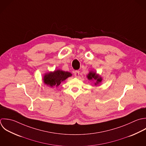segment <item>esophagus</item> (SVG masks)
Segmentation results:
<instances>
[{"instance_id": "34e87169", "label": "esophagus", "mask_w": 146, "mask_h": 146, "mask_svg": "<svg viewBox=\"0 0 146 146\" xmlns=\"http://www.w3.org/2000/svg\"><path fill=\"white\" fill-rule=\"evenodd\" d=\"M79 75H80V71L79 70H76L74 72V76H75V77H78L79 76Z\"/></svg>"}]
</instances>
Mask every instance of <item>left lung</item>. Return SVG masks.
Listing matches in <instances>:
<instances>
[{
  "label": "left lung",
  "instance_id": "1",
  "mask_svg": "<svg viewBox=\"0 0 146 146\" xmlns=\"http://www.w3.org/2000/svg\"><path fill=\"white\" fill-rule=\"evenodd\" d=\"M87 77L89 80H95L96 81V82L95 83V85H98L100 83H101L102 81V77L99 76V74H97L96 72H94L93 71H90L89 73L88 74Z\"/></svg>",
  "mask_w": 146,
  "mask_h": 146
}]
</instances>
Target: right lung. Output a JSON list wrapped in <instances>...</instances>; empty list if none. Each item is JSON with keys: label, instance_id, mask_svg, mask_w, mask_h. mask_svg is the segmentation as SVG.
Returning a JSON list of instances; mask_svg holds the SVG:
<instances>
[{"label": "right lung", "instance_id": "1", "mask_svg": "<svg viewBox=\"0 0 146 146\" xmlns=\"http://www.w3.org/2000/svg\"><path fill=\"white\" fill-rule=\"evenodd\" d=\"M72 74L68 72H65L61 70H54L53 72H49L45 74L43 77V81L45 84L50 87L59 86L61 82L65 81L66 78L71 77Z\"/></svg>", "mask_w": 146, "mask_h": 146}]
</instances>
